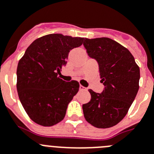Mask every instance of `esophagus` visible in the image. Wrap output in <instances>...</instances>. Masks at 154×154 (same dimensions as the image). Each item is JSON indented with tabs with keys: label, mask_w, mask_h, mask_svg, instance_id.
<instances>
[{
	"label": "esophagus",
	"mask_w": 154,
	"mask_h": 154,
	"mask_svg": "<svg viewBox=\"0 0 154 154\" xmlns=\"http://www.w3.org/2000/svg\"><path fill=\"white\" fill-rule=\"evenodd\" d=\"M79 90H81V91H83V90H87V88H85V87L82 86V85H80V86H79Z\"/></svg>",
	"instance_id": "1"
}]
</instances>
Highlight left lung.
I'll return each mask as SVG.
<instances>
[{"mask_svg": "<svg viewBox=\"0 0 154 154\" xmlns=\"http://www.w3.org/2000/svg\"><path fill=\"white\" fill-rule=\"evenodd\" d=\"M83 45L98 62L105 85L101 94L88 90L91 100L82 105L84 117L95 128H111L125 118L137 94L139 66L127 48L110 38H85Z\"/></svg>", "mask_w": 154, "mask_h": 154, "instance_id": "1", "label": "left lung"}]
</instances>
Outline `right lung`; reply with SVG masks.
Returning a JSON list of instances; mask_svg holds the SVG:
<instances>
[{
    "mask_svg": "<svg viewBox=\"0 0 154 154\" xmlns=\"http://www.w3.org/2000/svg\"><path fill=\"white\" fill-rule=\"evenodd\" d=\"M84 38L48 34L36 39L26 49L17 69V89L28 116L44 127L63 120L69 103L77 94V81L65 82L58 76L66 65L69 53Z\"/></svg>",
    "mask_w": 154,
    "mask_h": 154,
    "instance_id": "add662e5",
    "label": "right lung"
}]
</instances>
